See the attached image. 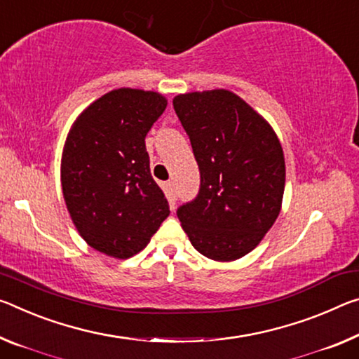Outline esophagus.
<instances>
[{
  "mask_svg": "<svg viewBox=\"0 0 359 359\" xmlns=\"http://www.w3.org/2000/svg\"><path fill=\"white\" fill-rule=\"evenodd\" d=\"M166 190H168V193H169V196L170 198H175V184L172 180L170 182H166Z\"/></svg>",
  "mask_w": 359,
  "mask_h": 359,
  "instance_id": "1",
  "label": "esophagus"
}]
</instances>
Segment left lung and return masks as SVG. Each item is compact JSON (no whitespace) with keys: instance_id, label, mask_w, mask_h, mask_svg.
<instances>
[{"instance_id":"8db88e82","label":"left lung","mask_w":359,"mask_h":359,"mask_svg":"<svg viewBox=\"0 0 359 359\" xmlns=\"http://www.w3.org/2000/svg\"><path fill=\"white\" fill-rule=\"evenodd\" d=\"M172 104L201 175L198 196L177 209L182 229L208 259H241L280 215L286 184L280 139L231 90L179 94Z\"/></svg>"}]
</instances>
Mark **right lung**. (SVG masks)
<instances>
[{
    "mask_svg": "<svg viewBox=\"0 0 359 359\" xmlns=\"http://www.w3.org/2000/svg\"><path fill=\"white\" fill-rule=\"evenodd\" d=\"M166 105L153 90L113 89L83 110L67 135L60 182L68 214L83 240L110 257L140 252L169 215L145 149Z\"/></svg>",
    "mask_w": 359,
    "mask_h": 359,
    "instance_id": "obj_1",
    "label": "right lung"
}]
</instances>
